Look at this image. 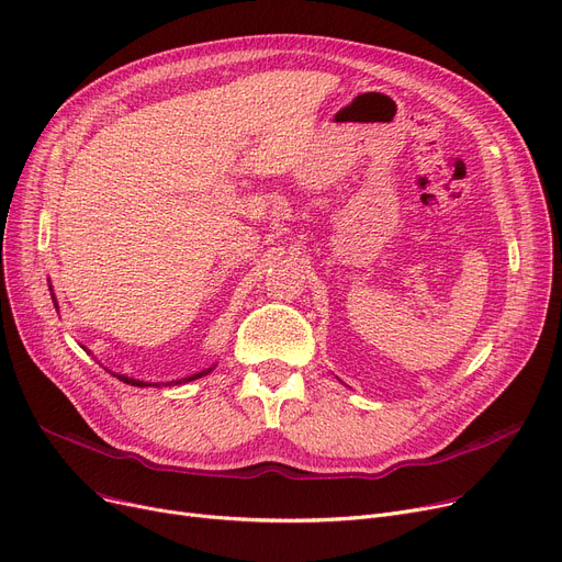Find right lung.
Segmentation results:
<instances>
[{
    "mask_svg": "<svg viewBox=\"0 0 562 562\" xmlns=\"http://www.w3.org/2000/svg\"><path fill=\"white\" fill-rule=\"evenodd\" d=\"M212 369H204V371H200V373H193V375H189V378H182V380H175V385H182V382H191V380H198V378H202V375H206L210 373ZM117 380H123V382H127V385H134V387H150V382H143V380H134V378H127V375H117V373H113ZM155 385L159 387V382H155ZM153 385V387H155ZM172 385V382H170Z\"/></svg>",
    "mask_w": 562,
    "mask_h": 562,
    "instance_id": "1",
    "label": "right lung"
}]
</instances>
